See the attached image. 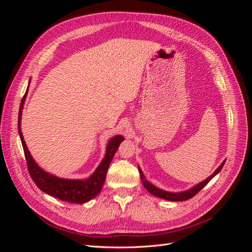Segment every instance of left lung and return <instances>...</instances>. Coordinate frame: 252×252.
<instances>
[{
	"instance_id": "obj_1",
	"label": "left lung",
	"mask_w": 252,
	"mask_h": 252,
	"mask_svg": "<svg viewBox=\"0 0 252 252\" xmlns=\"http://www.w3.org/2000/svg\"><path fill=\"white\" fill-rule=\"evenodd\" d=\"M224 164H225V161L219 166V168H218L215 172H213L209 178H207L206 180L202 181L201 183H199V184H196V185L193 186L192 188H190V189L186 190V191H182V192H169V191H165V190H162V189H159V188L156 187L155 185H152L151 183H149L146 179H145L144 173H143V171L141 170L140 166H139V172H140V175H141V180H142L143 185H144L145 188H146V190H147L148 192H150L151 194H154V195H156V196L161 197V199L167 200V201L182 202V201H187V200H189V199H191V197L194 196L197 192H199L201 189H203L206 185H207L208 183L212 180V178H215L216 175L220 171V169L223 168Z\"/></svg>"
}]
</instances>
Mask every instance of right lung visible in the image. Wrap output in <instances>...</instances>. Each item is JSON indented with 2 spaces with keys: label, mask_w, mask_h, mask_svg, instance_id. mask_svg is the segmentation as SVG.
Segmentation results:
<instances>
[{
  "label": "right lung",
  "mask_w": 252,
  "mask_h": 252,
  "mask_svg": "<svg viewBox=\"0 0 252 252\" xmlns=\"http://www.w3.org/2000/svg\"><path fill=\"white\" fill-rule=\"evenodd\" d=\"M27 91L22 98L19 111V121H18V128L19 134L21 138V142L24 149L25 158L27 162V167L30 177L35 183V185L39 187L42 191L46 192L47 194L56 197V199L62 200L69 203H77L83 204L90 200H93L98 193H100L103 184L105 182L106 174H107L108 167L112 161L113 156L116 154L120 144L124 141V138L122 135H116L109 141L106 148V154L104 158L102 159L101 164L97 166L95 171L93 175L86 180H69V179H61L56 177V175L50 174L43 170L41 167L37 165L26 146V143L23 138L21 131V117H22V109L23 105L26 100Z\"/></svg>",
  "instance_id": "1"
}]
</instances>
